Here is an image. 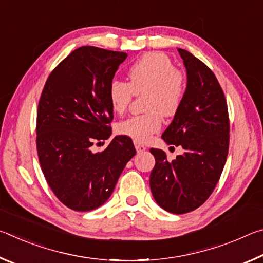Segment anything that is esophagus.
<instances>
[{
    "label": "esophagus",
    "instance_id": "34e87169",
    "mask_svg": "<svg viewBox=\"0 0 263 263\" xmlns=\"http://www.w3.org/2000/svg\"><path fill=\"white\" fill-rule=\"evenodd\" d=\"M135 147H136L138 153H141V152H144V151H146V146H144L142 144H140V142H137V141H135Z\"/></svg>",
    "mask_w": 263,
    "mask_h": 263
}]
</instances>
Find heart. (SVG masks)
I'll return each instance as SVG.
<instances>
[{
    "mask_svg": "<svg viewBox=\"0 0 263 263\" xmlns=\"http://www.w3.org/2000/svg\"><path fill=\"white\" fill-rule=\"evenodd\" d=\"M128 83L112 80L108 86V100L114 112L121 115L128 108L133 95L144 96L147 112L121 122L118 135L137 142H145L161 130L162 115L174 116L184 100L186 83L183 73L175 68L171 58L161 52H149L140 57L127 70Z\"/></svg>",
    "mask_w": 263,
    "mask_h": 263,
    "instance_id": "obj_1",
    "label": "heart"
}]
</instances>
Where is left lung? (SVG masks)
Instances as JSON below:
<instances>
[{
  "instance_id": "1",
  "label": "left lung",
  "mask_w": 263,
  "mask_h": 263,
  "mask_svg": "<svg viewBox=\"0 0 263 263\" xmlns=\"http://www.w3.org/2000/svg\"><path fill=\"white\" fill-rule=\"evenodd\" d=\"M186 69L184 100L162 139L183 154L169 162L162 149L151 148L155 166L149 176L153 197L168 212L194 211L210 197L224 169L230 144L228 103L208 66L179 48Z\"/></svg>"
}]
</instances>
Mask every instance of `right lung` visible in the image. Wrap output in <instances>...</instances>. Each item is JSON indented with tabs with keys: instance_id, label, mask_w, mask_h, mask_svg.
Returning a JSON list of instances; mask_svg holds the SVG:
<instances>
[{
	"instance_id": "add662e5",
	"label": "right lung",
	"mask_w": 263,
	"mask_h": 263,
	"mask_svg": "<svg viewBox=\"0 0 263 263\" xmlns=\"http://www.w3.org/2000/svg\"><path fill=\"white\" fill-rule=\"evenodd\" d=\"M126 57L79 47L52 70L44 86L35 127L39 163L58 199L74 211L94 210L108 201L136 154L126 136L115 137L102 152H91L92 145L111 136L108 86Z\"/></svg>"
}]
</instances>
